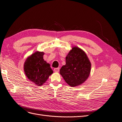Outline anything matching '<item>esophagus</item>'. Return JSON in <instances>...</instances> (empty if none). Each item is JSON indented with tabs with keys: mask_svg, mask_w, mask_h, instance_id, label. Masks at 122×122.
<instances>
[{
	"mask_svg": "<svg viewBox=\"0 0 122 122\" xmlns=\"http://www.w3.org/2000/svg\"><path fill=\"white\" fill-rule=\"evenodd\" d=\"M59 69H60V68H59V67H58V68H54V70L55 72H58L59 71Z\"/></svg>",
	"mask_w": 122,
	"mask_h": 122,
	"instance_id": "obj_1",
	"label": "esophagus"
}]
</instances>
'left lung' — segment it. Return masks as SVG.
<instances>
[{
    "label": "left lung",
    "instance_id": "obj_1",
    "mask_svg": "<svg viewBox=\"0 0 122 122\" xmlns=\"http://www.w3.org/2000/svg\"><path fill=\"white\" fill-rule=\"evenodd\" d=\"M91 64L87 55L81 49L73 47L66 57V64L62 66L60 73L70 86L80 85L87 79Z\"/></svg>",
    "mask_w": 122,
    "mask_h": 122
}]
</instances>
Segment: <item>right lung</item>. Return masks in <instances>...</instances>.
Here are the masks:
<instances>
[{
	"label": "right lung",
	"mask_w": 122,
	"mask_h": 122,
	"mask_svg": "<svg viewBox=\"0 0 122 122\" xmlns=\"http://www.w3.org/2000/svg\"><path fill=\"white\" fill-rule=\"evenodd\" d=\"M44 52H36L27 59L24 69L27 77L37 86L46 81L53 71L50 65L43 59Z\"/></svg>",
	"instance_id": "1"
}]
</instances>
